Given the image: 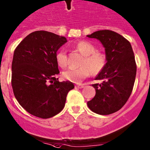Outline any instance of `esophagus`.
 <instances>
[{"mask_svg":"<svg viewBox=\"0 0 150 150\" xmlns=\"http://www.w3.org/2000/svg\"><path fill=\"white\" fill-rule=\"evenodd\" d=\"M76 87L79 88V89H82V88L84 87V84H82V83H78V84H76Z\"/></svg>","mask_w":150,"mask_h":150,"instance_id":"esophagus-1","label":"esophagus"}]
</instances>
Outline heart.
Listing matches in <instances>:
<instances>
[{"mask_svg": "<svg viewBox=\"0 0 150 150\" xmlns=\"http://www.w3.org/2000/svg\"><path fill=\"white\" fill-rule=\"evenodd\" d=\"M77 50L83 54L81 65L78 68H69L63 72L64 79L74 83H79L83 79L87 78L91 73L97 75L105 68L107 63V56L104 53L96 52V49L92 43L88 41H80L75 45ZM56 63L61 68L67 66V51L61 49L56 53Z\"/></svg>", "mask_w": 150, "mask_h": 150, "instance_id": "1", "label": "heart"}]
</instances>
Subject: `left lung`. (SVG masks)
<instances>
[{"label":"left lung","mask_w":150,"mask_h":150,"mask_svg":"<svg viewBox=\"0 0 150 150\" xmlns=\"http://www.w3.org/2000/svg\"><path fill=\"white\" fill-rule=\"evenodd\" d=\"M86 36L100 40L107 58L96 78L102 83L92 84L96 93L87 105L97 114H112L122 108L132 93L137 69L133 50L125 38L113 31L99 30Z\"/></svg>","instance_id":"obj_1"}]
</instances>
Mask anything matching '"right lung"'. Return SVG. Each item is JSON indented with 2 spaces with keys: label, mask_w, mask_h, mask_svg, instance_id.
Segmentation results:
<instances>
[{
  "label": "right lung",
  "mask_w": 150,
  "mask_h": 150,
  "mask_svg": "<svg viewBox=\"0 0 150 150\" xmlns=\"http://www.w3.org/2000/svg\"><path fill=\"white\" fill-rule=\"evenodd\" d=\"M65 37L47 31H35L26 36L14 52L12 86L15 98L26 112L50 118L65 106L68 92L75 86L60 82L55 55L67 43Z\"/></svg>",
  "instance_id": "obj_1"
}]
</instances>
